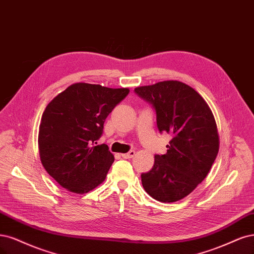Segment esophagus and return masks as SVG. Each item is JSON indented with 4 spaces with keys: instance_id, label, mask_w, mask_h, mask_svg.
<instances>
[{
    "instance_id": "1",
    "label": "esophagus",
    "mask_w": 254,
    "mask_h": 254,
    "mask_svg": "<svg viewBox=\"0 0 254 254\" xmlns=\"http://www.w3.org/2000/svg\"><path fill=\"white\" fill-rule=\"evenodd\" d=\"M134 155H135V151L134 150H130L127 153L122 154V157H123V159H132Z\"/></svg>"
}]
</instances>
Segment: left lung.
Returning <instances> with one entry per match:
<instances>
[{
	"label": "left lung",
	"instance_id": "8db88e82",
	"mask_svg": "<svg viewBox=\"0 0 254 254\" xmlns=\"http://www.w3.org/2000/svg\"><path fill=\"white\" fill-rule=\"evenodd\" d=\"M155 111L160 133L172 139L167 153L156 154L142 184L151 197L163 203L187 196L207 177L218 152V134L212 112L190 86L164 81L134 89Z\"/></svg>",
	"mask_w": 254,
	"mask_h": 254
}]
</instances>
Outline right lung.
Returning a JSON list of instances; mask_svg holds the SVG:
<instances>
[{"label": "right lung", "mask_w": 254, "mask_h": 254, "mask_svg": "<svg viewBox=\"0 0 254 254\" xmlns=\"http://www.w3.org/2000/svg\"><path fill=\"white\" fill-rule=\"evenodd\" d=\"M128 93V88L76 83L47 105L39 130L40 157L61 186L87 193L106 178L115 157L97 141L106 118Z\"/></svg>", "instance_id": "right-lung-1"}]
</instances>
